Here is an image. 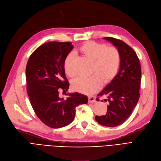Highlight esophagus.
<instances>
[{
	"label": "esophagus",
	"instance_id": "34e87169",
	"mask_svg": "<svg viewBox=\"0 0 161 161\" xmlns=\"http://www.w3.org/2000/svg\"><path fill=\"white\" fill-rule=\"evenodd\" d=\"M96 102V99L94 97H88V103H95Z\"/></svg>",
	"mask_w": 161,
	"mask_h": 161
}]
</instances>
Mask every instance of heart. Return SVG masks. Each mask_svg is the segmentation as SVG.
Returning a JSON list of instances; mask_svg holds the SVG:
<instances>
[{
  "instance_id": "obj_1",
  "label": "heart",
  "mask_w": 161,
  "mask_h": 161,
  "mask_svg": "<svg viewBox=\"0 0 161 161\" xmlns=\"http://www.w3.org/2000/svg\"><path fill=\"white\" fill-rule=\"evenodd\" d=\"M79 51L88 58L92 60L89 77H78L71 82L73 89L85 95H92L103 84H108L117 75L121 63L119 50L114 47L95 41H86L79 47ZM75 54L69 53L64 61V69L70 77L75 75L74 69Z\"/></svg>"
}]
</instances>
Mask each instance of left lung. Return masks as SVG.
Masks as SVG:
<instances>
[{
	"mask_svg": "<svg viewBox=\"0 0 161 161\" xmlns=\"http://www.w3.org/2000/svg\"><path fill=\"white\" fill-rule=\"evenodd\" d=\"M103 38L117 48L121 63L118 74L97 95H107L108 105L107 114L96 116L95 120L101 125L114 127L122 125L129 117L138 101L141 68L136 53L127 44L112 37ZM97 101H99L98 97Z\"/></svg>",
	"mask_w": 161,
	"mask_h": 161,
	"instance_id": "1",
	"label": "left lung"
}]
</instances>
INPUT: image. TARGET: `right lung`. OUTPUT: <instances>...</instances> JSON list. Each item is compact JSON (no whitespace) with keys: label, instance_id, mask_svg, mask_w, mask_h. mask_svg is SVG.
Wrapping results in <instances>:
<instances>
[{"label":"right lung","instance_id":"1","mask_svg":"<svg viewBox=\"0 0 161 161\" xmlns=\"http://www.w3.org/2000/svg\"><path fill=\"white\" fill-rule=\"evenodd\" d=\"M73 47L70 42H47L31 54L26 64V91L32 107L39 119L51 128L71 123L75 108L88 103L87 97L78 92L68 94L66 99L58 95L60 89L66 92L69 88L63 65Z\"/></svg>","mask_w":161,"mask_h":161}]
</instances>
